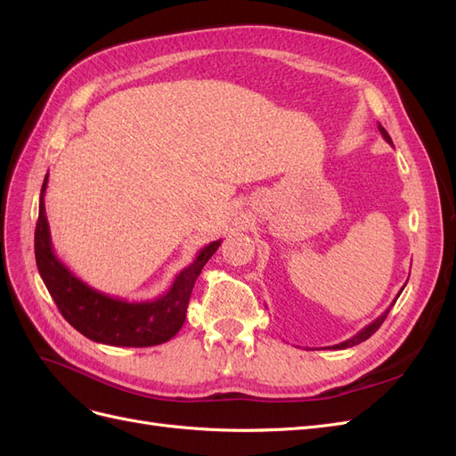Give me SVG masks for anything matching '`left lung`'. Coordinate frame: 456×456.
Here are the masks:
<instances>
[{
	"mask_svg": "<svg viewBox=\"0 0 456 456\" xmlns=\"http://www.w3.org/2000/svg\"><path fill=\"white\" fill-rule=\"evenodd\" d=\"M379 131H380V134L384 136V141L386 142H388V144H392V139H390V134H388V131H386L382 126H380V123H379ZM405 287V285H403ZM402 291H403V289H402ZM402 291H399L397 293V297L399 295H402ZM397 297L394 298V302H392V305L388 306V308H386L379 317H377V320L375 322H370L369 325H365L362 330H360V333H357V335H354L352 338H348V340H344V342H340V344H335V346H329V348H333V350H344V348H352V346H355V344H360V342H363V340H367L372 333H375V330L382 325V322L386 320V315H388V312L392 310V306L395 305V300H397Z\"/></svg>",
	"mask_w": 456,
	"mask_h": 456,
	"instance_id": "8db88e82",
	"label": "left lung"
}]
</instances>
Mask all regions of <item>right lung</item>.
<instances>
[{
    "label": "right lung",
    "mask_w": 456,
    "mask_h": 456,
    "mask_svg": "<svg viewBox=\"0 0 456 456\" xmlns=\"http://www.w3.org/2000/svg\"><path fill=\"white\" fill-rule=\"evenodd\" d=\"M47 181L49 173L39 194V216L34 238L36 265L64 320L84 337L108 346L146 348L171 340L184 325L188 300L198 275L223 240L205 245L194 262L176 273L169 291L158 298L129 302L110 297L76 278L54 255L45 215Z\"/></svg>",
    "instance_id": "obj_1"
}]
</instances>
